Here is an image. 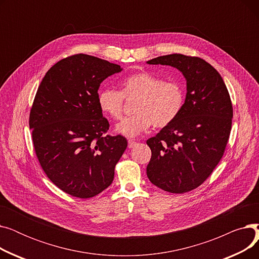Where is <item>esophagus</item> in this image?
<instances>
[{
	"instance_id": "1",
	"label": "esophagus",
	"mask_w": 259,
	"mask_h": 259,
	"mask_svg": "<svg viewBox=\"0 0 259 259\" xmlns=\"http://www.w3.org/2000/svg\"><path fill=\"white\" fill-rule=\"evenodd\" d=\"M137 145H138V143L134 142V141H129V142H128V147H129L130 149H131V148H134Z\"/></svg>"
}]
</instances>
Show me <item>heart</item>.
I'll return each instance as SVG.
<instances>
[{
  "label": "heart",
  "mask_w": 259,
  "mask_h": 259,
  "mask_svg": "<svg viewBox=\"0 0 259 259\" xmlns=\"http://www.w3.org/2000/svg\"><path fill=\"white\" fill-rule=\"evenodd\" d=\"M126 100H135L133 115L122 119L116 131L127 138H135L152 125L164 128L179 117L185 101L186 89L180 80H165L147 71L127 76L121 90L104 89L99 93L101 110L113 119H120Z\"/></svg>",
  "instance_id": "heart-1"
}]
</instances>
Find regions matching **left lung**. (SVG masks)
Returning a JSON list of instances; mask_svg holds the SVG:
<instances>
[{
  "label": "left lung",
  "instance_id": "1",
  "mask_svg": "<svg viewBox=\"0 0 259 259\" xmlns=\"http://www.w3.org/2000/svg\"><path fill=\"white\" fill-rule=\"evenodd\" d=\"M147 63L173 66L187 79L181 114L147 141L152 152L147 176L164 191L189 192L206 182L225 153L232 102L221 74L198 57L173 53Z\"/></svg>",
  "mask_w": 259,
  "mask_h": 259
}]
</instances>
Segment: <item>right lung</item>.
<instances>
[{
  "instance_id": "add662e5",
  "label": "right lung",
  "mask_w": 259,
  "mask_h": 259,
  "mask_svg": "<svg viewBox=\"0 0 259 259\" xmlns=\"http://www.w3.org/2000/svg\"><path fill=\"white\" fill-rule=\"evenodd\" d=\"M120 66L84 53L54 64L37 88L29 127L39 165L62 191L90 198L111 185L114 168L128 146L107 134L98 90Z\"/></svg>"
}]
</instances>
